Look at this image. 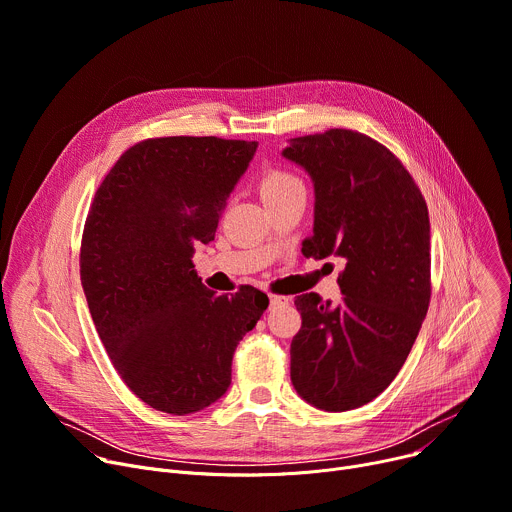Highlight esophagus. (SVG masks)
Masks as SVG:
<instances>
[{
  "label": "esophagus",
  "instance_id": "1",
  "mask_svg": "<svg viewBox=\"0 0 512 512\" xmlns=\"http://www.w3.org/2000/svg\"><path fill=\"white\" fill-rule=\"evenodd\" d=\"M288 302H290V298H286V296H269L271 308H273V306H286Z\"/></svg>",
  "mask_w": 512,
  "mask_h": 512
}]
</instances>
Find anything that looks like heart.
Masks as SVG:
<instances>
[{
    "instance_id": "1",
    "label": "heart",
    "mask_w": 512,
    "mask_h": 512,
    "mask_svg": "<svg viewBox=\"0 0 512 512\" xmlns=\"http://www.w3.org/2000/svg\"><path fill=\"white\" fill-rule=\"evenodd\" d=\"M296 190H304L300 177L282 167L267 169L259 181V196H261L263 204L280 200Z\"/></svg>"
}]
</instances>
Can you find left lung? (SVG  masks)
<instances>
[{"label":"left lung","mask_w":512,"mask_h":512,"mask_svg":"<svg viewBox=\"0 0 512 512\" xmlns=\"http://www.w3.org/2000/svg\"><path fill=\"white\" fill-rule=\"evenodd\" d=\"M314 185L306 257L343 261L337 304L294 300L302 329L290 345L296 392L327 412L380 396L404 365L431 300V224L421 190L374 138L331 128L282 151Z\"/></svg>","instance_id":"8db88e82"}]
</instances>
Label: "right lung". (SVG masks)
<instances>
[{
    "mask_svg": "<svg viewBox=\"0 0 512 512\" xmlns=\"http://www.w3.org/2000/svg\"><path fill=\"white\" fill-rule=\"evenodd\" d=\"M257 143L165 136L130 147L91 202L81 286L124 384L167 414H192L230 386L232 355L269 306L245 286L216 296L194 269Z\"/></svg>",
    "mask_w": 512,
    "mask_h": 512,
    "instance_id": "right-lung-1",
    "label": "right lung"
}]
</instances>
